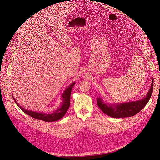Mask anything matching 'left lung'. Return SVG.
<instances>
[{
	"mask_svg": "<svg viewBox=\"0 0 160 160\" xmlns=\"http://www.w3.org/2000/svg\"><path fill=\"white\" fill-rule=\"evenodd\" d=\"M153 91V80L145 98L137 101L121 103L120 104H106L102 101L100 98H97V104L104 113L114 117V118H121V117H132L139 113L146 104L148 103Z\"/></svg>",
	"mask_w": 160,
	"mask_h": 160,
	"instance_id": "1",
	"label": "left lung"
}]
</instances>
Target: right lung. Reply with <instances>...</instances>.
<instances>
[{"instance_id":"add662e5","label":"right lung","mask_w":160,"mask_h":160,"mask_svg":"<svg viewBox=\"0 0 160 160\" xmlns=\"http://www.w3.org/2000/svg\"><path fill=\"white\" fill-rule=\"evenodd\" d=\"M74 84L75 83H72L70 86H69L66 89V90L64 91V93L62 95L63 103L62 106L51 114L42 113L36 112L33 111L27 110L26 109H24L23 108H22L18 102L15 101V100L14 98L13 99L17 105L20 108V109H21L25 113H27V115L33 117V118L41 120V121H44L45 122H53V121H56L62 119L64 116V115L66 113L67 111L68 110V109L70 106V98H71V90Z\"/></svg>"}]
</instances>
